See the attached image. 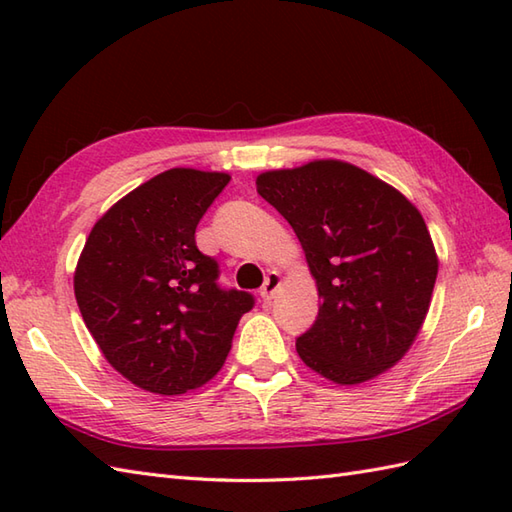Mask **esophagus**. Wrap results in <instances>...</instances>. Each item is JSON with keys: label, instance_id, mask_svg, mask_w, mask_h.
I'll list each match as a JSON object with an SVG mask.
<instances>
[{"label": "esophagus", "instance_id": "esophagus-1", "mask_svg": "<svg viewBox=\"0 0 512 512\" xmlns=\"http://www.w3.org/2000/svg\"><path fill=\"white\" fill-rule=\"evenodd\" d=\"M279 286H281V275L277 273V270H270V273L266 275V281H264V286H262V299L266 301V303H270L273 301V297H275V292L279 290Z\"/></svg>", "mask_w": 512, "mask_h": 512}]
</instances>
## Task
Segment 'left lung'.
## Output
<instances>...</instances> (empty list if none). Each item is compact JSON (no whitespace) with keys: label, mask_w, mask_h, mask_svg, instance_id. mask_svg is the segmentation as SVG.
<instances>
[{"label":"left lung","mask_w":512,"mask_h":512,"mask_svg":"<svg viewBox=\"0 0 512 512\" xmlns=\"http://www.w3.org/2000/svg\"><path fill=\"white\" fill-rule=\"evenodd\" d=\"M257 193L286 217L319 290V317L297 339L312 372L358 385L407 354L429 312L438 255L398 189L341 160L264 171Z\"/></svg>","instance_id":"left-lung-1"}]
</instances>
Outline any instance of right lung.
Listing matches in <instances>:
<instances>
[{
  "label": "right lung",
  "instance_id": "1",
  "mask_svg": "<svg viewBox=\"0 0 512 512\" xmlns=\"http://www.w3.org/2000/svg\"><path fill=\"white\" fill-rule=\"evenodd\" d=\"M231 180L176 167L118 200L90 231L74 270L81 317L116 372L151 394L178 396L226 361L253 295L217 286L220 266L195 228Z\"/></svg>",
  "mask_w": 512,
  "mask_h": 512
}]
</instances>
